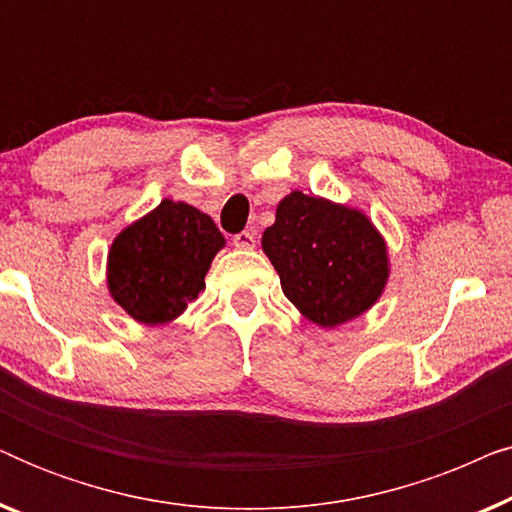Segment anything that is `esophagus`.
<instances>
[{"mask_svg":"<svg viewBox=\"0 0 512 512\" xmlns=\"http://www.w3.org/2000/svg\"><path fill=\"white\" fill-rule=\"evenodd\" d=\"M233 244L237 249H254L256 247V235L254 230H242L233 237Z\"/></svg>","mask_w":512,"mask_h":512,"instance_id":"esophagus-1","label":"esophagus"}]
</instances>
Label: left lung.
Wrapping results in <instances>:
<instances>
[{"label": "left lung", "mask_w": 512, "mask_h": 512, "mask_svg": "<svg viewBox=\"0 0 512 512\" xmlns=\"http://www.w3.org/2000/svg\"><path fill=\"white\" fill-rule=\"evenodd\" d=\"M261 244L284 296L324 328L370 310L387 284V244L368 216L317 195H286Z\"/></svg>", "instance_id": "1"}]
</instances>
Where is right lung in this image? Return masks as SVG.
<instances>
[{"mask_svg":"<svg viewBox=\"0 0 512 512\" xmlns=\"http://www.w3.org/2000/svg\"><path fill=\"white\" fill-rule=\"evenodd\" d=\"M223 244L207 214L186 202L163 200L111 244V296L139 324H167L205 289V275Z\"/></svg>","mask_w":512,"mask_h":512,"instance_id":"obj_1","label":"right lung"}]
</instances>
